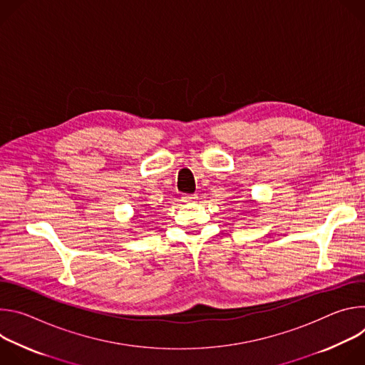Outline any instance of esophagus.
Segmentation results:
<instances>
[{
    "instance_id": "34e87169",
    "label": "esophagus",
    "mask_w": 365,
    "mask_h": 365,
    "mask_svg": "<svg viewBox=\"0 0 365 365\" xmlns=\"http://www.w3.org/2000/svg\"><path fill=\"white\" fill-rule=\"evenodd\" d=\"M197 199V195L196 193H193V195H183L182 196V200L183 202H195Z\"/></svg>"
}]
</instances>
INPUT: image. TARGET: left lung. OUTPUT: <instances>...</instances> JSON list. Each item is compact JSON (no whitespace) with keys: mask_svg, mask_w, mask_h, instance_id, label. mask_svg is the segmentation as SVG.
<instances>
[{"mask_svg":"<svg viewBox=\"0 0 365 365\" xmlns=\"http://www.w3.org/2000/svg\"><path fill=\"white\" fill-rule=\"evenodd\" d=\"M247 202H250V200H247ZM251 202H252V200H251Z\"/></svg>","mask_w":365,"mask_h":365,"instance_id":"1","label":"left lung"}]
</instances>
